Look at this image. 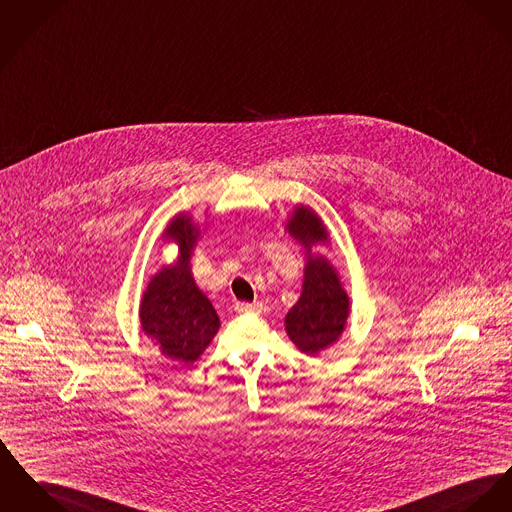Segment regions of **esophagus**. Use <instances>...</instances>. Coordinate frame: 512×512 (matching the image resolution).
<instances>
[{
  "label": "esophagus",
  "mask_w": 512,
  "mask_h": 512,
  "mask_svg": "<svg viewBox=\"0 0 512 512\" xmlns=\"http://www.w3.org/2000/svg\"><path fill=\"white\" fill-rule=\"evenodd\" d=\"M235 310L239 314H258L262 310V305L260 303H237Z\"/></svg>",
  "instance_id": "esophagus-1"
}]
</instances>
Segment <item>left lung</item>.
Here are the masks:
<instances>
[{
    "label": "left lung",
    "mask_w": 512,
    "mask_h": 512,
    "mask_svg": "<svg viewBox=\"0 0 512 512\" xmlns=\"http://www.w3.org/2000/svg\"><path fill=\"white\" fill-rule=\"evenodd\" d=\"M285 229L301 244L328 240L322 219L308 207L297 205ZM349 314V297L341 287L338 272L324 256H307L303 293L285 316V330L303 353L316 355L340 340Z\"/></svg>",
    "instance_id": "left-lung-1"
}]
</instances>
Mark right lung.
Instances as JSON below:
<instances>
[{"label": "right lung", "mask_w": 512, "mask_h": 512, "mask_svg": "<svg viewBox=\"0 0 512 512\" xmlns=\"http://www.w3.org/2000/svg\"><path fill=\"white\" fill-rule=\"evenodd\" d=\"M198 237L200 231L188 215L172 217L165 239L178 242V260L153 275L139 305L145 336L155 341L165 357L186 365L200 359L219 330V316L190 272Z\"/></svg>", "instance_id": "1"}]
</instances>
